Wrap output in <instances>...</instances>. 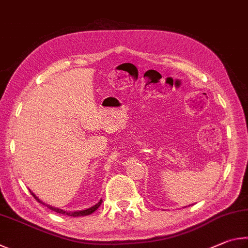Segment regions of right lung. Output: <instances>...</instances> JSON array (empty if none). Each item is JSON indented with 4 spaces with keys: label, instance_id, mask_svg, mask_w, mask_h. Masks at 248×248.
Segmentation results:
<instances>
[{
    "label": "right lung",
    "instance_id": "right-lung-1",
    "mask_svg": "<svg viewBox=\"0 0 248 248\" xmlns=\"http://www.w3.org/2000/svg\"><path fill=\"white\" fill-rule=\"evenodd\" d=\"M30 193H31V195L32 196L34 197V199H36L37 202H39L40 203H42V205H45V206H46L47 208H49V209H51V210H53V211H55V212H58V214H62V215H66V216H69V217H84V216H88V215H91L93 214V212H94L95 210L98 209V208L100 207V205H101V202H102V199H100V201L95 203L94 206H93V207H90V208H88V209H85V210H78V211H65V210H63V209H60V208H56V207H52V206H50V205H47V203H45L43 202L42 201H40V199H39L36 195H34L31 190H30Z\"/></svg>",
    "mask_w": 248,
    "mask_h": 248
}]
</instances>
